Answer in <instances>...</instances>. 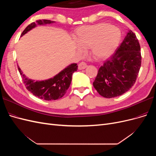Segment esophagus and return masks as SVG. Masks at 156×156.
<instances>
[{"instance_id": "obj_1", "label": "esophagus", "mask_w": 156, "mask_h": 156, "mask_svg": "<svg viewBox=\"0 0 156 156\" xmlns=\"http://www.w3.org/2000/svg\"><path fill=\"white\" fill-rule=\"evenodd\" d=\"M87 67V64L85 62H82L81 63H79V65H78V69H80V70L85 69Z\"/></svg>"}]
</instances>
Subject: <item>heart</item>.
<instances>
[{
  "label": "heart",
  "mask_w": 156,
  "mask_h": 156,
  "mask_svg": "<svg viewBox=\"0 0 156 156\" xmlns=\"http://www.w3.org/2000/svg\"><path fill=\"white\" fill-rule=\"evenodd\" d=\"M121 36V32L118 28L102 23L79 28L75 38L80 53L90 48V53L94 58L103 60L115 51L120 44Z\"/></svg>",
  "instance_id": "heart-1"
}]
</instances>
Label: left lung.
Returning a JSON list of instances; mask_svg holds the SVG:
<instances>
[{
  "mask_svg": "<svg viewBox=\"0 0 156 156\" xmlns=\"http://www.w3.org/2000/svg\"><path fill=\"white\" fill-rule=\"evenodd\" d=\"M140 47L131 30L111 57L99 68L93 86L106 98L122 95L133 86L141 65Z\"/></svg>",
  "mask_w": 156,
  "mask_h": 156,
  "instance_id": "left-lung-1",
  "label": "left lung"
}]
</instances>
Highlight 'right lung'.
<instances>
[{"label": "right lung", "mask_w": 156, "mask_h": 156, "mask_svg": "<svg viewBox=\"0 0 156 156\" xmlns=\"http://www.w3.org/2000/svg\"><path fill=\"white\" fill-rule=\"evenodd\" d=\"M55 23V21L46 20H40L36 21V23H32L23 30L21 37L37 25H45ZM17 68L22 77L23 83L28 90L37 98L49 101L58 100L64 96L72 82V74L77 70L78 66L75 63L70 64L53 78L44 81H34L28 78L23 73L19 66Z\"/></svg>", "instance_id": "1"}]
</instances>
